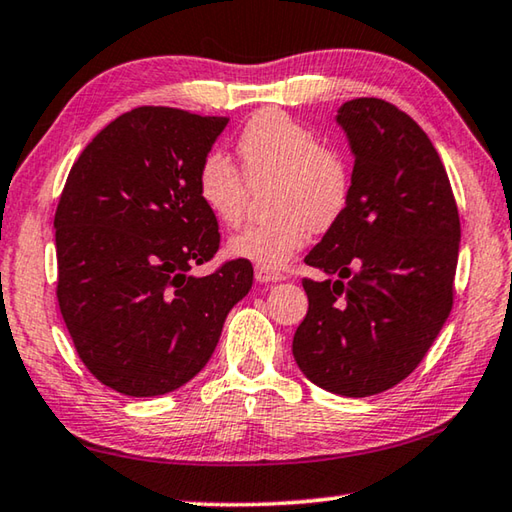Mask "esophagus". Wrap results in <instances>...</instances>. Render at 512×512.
I'll return each instance as SVG.
<instances>
[{
  "mask_svg": "<svg viewBox=\"0 0 512 512\" xmlns=\"http://www.w3.org/2000/svg\"><path fill=\"white\" fill-rule=\"evenodd\" d=\"M255 280H257L259 284L282 282V280H284V275H282V273H277V271H268V268L257 266V268H255Z\"/></svg>",
  "mask_w": 512,
  "mask_h": 512,
  "instance_id": "1",
  "label": "esophagus"
}]
</instances>
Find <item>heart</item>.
Returning <instances> with one entry per match:
<instances>
[{"instance_id":"b5f03b06","label":"heart","mask_w":512,"mask_h":512,"mask_svg":"<svg viewBox=\"0 0 512 512\" xmlns=\"http://www.w3.org/2000/svg\"><path fill=\"white\" fill-rule=\"evenodd\" d=\"M248 183L275 185L273 221L248 225L228 241V255L280 271L305 248L311 228L327 230L348 210L352 178L341 153L320 146L318 137L280 110H262L237 140ZM248 183L228 155L214 151L198 169V196L216 221L241 223Z\"/></svg>"}]
</instances>
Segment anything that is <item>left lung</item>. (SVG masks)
Segmentation results:
<instances>
[{"label": "left lung", "instance_id": "8db88e82", "mask_svg": "<svg viewBox=\"0 0 512 512\" xmlns=\"http://www.w3.org/2000/svg\"><path fill=\"white\" fill-rule=\"evenodd\" d=\"M348 140V210L309 250L325 280H302L309 311L293 359L343 397L388 391L409 377L452 311L461 221L427 133L393 103L354 99L336 110Z\"/></svg>", "mask_w": 512, "mask_h": 512}]
</instances>
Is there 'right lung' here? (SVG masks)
I'll return each mask as SVG.
<instances>
[{
  "label": "right lung",
  "instance_id": "obj_1",
  "mask_svg": "<svg viewBox=\"0 0 512 512\" xmlns=\"http://www.w3.org/2000/svg\"><path fill=\"white\" fill-rule=\"evenodd\" d=\"M225 126L228 117L135 108L67 176L54 219L60 314L81 361L121 395H164L196 377L253 287L244 259L192 273L219 250L196 183Z\"/></svg>",
  "mask_w": 512,
  "mask_h": 512
}]
</instances>
